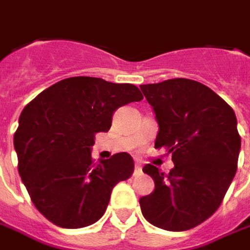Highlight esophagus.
<instances>
[{
  "label": "esophagus",
  "mask_w": 250,
  "mask_h": 250,
  "mask_svg": "<svg viewBox=\"0 0 250 250\" xmlns=\"http://www.w3.org/2000/svg\"><path fill=\"white\" fill-rule=\"evenodd\" d=\"M141 172H143L141 165H140V164H136V167H134V176H137V175H141Z\"/></svg>",
  "instance_id": "esophagus-1"
}]
</instances>
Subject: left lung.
I'll use <instances>...</instances> for the list:
<instances>
[{
	"mask_svg": "<svg viewBox=\"0 0 250 250\" xmlns=\"http://www.w3.org/2000/svg\"><path fill=\"white\" fill-rule=\"evenodd\" d=\"M158 122L155 148L165 146L175 167L165 175L151 164L155 182L140 199L146 221L167 231H188L220 207L236 173L241 137L232 107L200 82L175 78L140 85Z\"/></svg>",
	"mask_w": 250,
	"mask_h": 250,
	"instance_id": "left-lung-1",
	"label": "left lung"
}]
</instances>
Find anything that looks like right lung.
Instances as JSON below:
<instances>
[{
    "instance_id": "obj_1",
    "label": "right lung",
    "mask_w": 250,
    "mask_h": 250,
    "mask_svg": "<svg viewBox=\"0 0 250 250\" xmlns=\"http://www.w3.org/2000/svg\"><path fill=\"white\" fill-rule=\"evenodd\" d=\"M143 95L136 85L72 77L49 86L26 104L14 136L18 169L35 207L61 228H82L106 211L113 188L134 170L130 154L93 164L96 133L113 113Z\"/></svg>"
}]
</instances>
